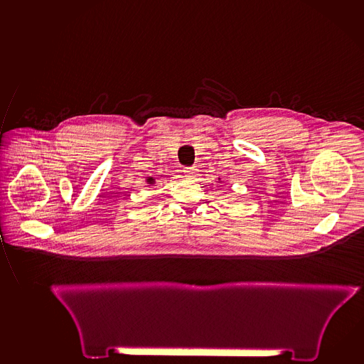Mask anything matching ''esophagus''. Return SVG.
Here are the masks:
<instances>
[{
  "instance_id": "obj_1",
  "label": "esophagus",
  "mask_w": 364,
  "mask_h": 364,
  "mask_svg": "<svg viewBox=\"0 0 364 364\" xmlns=\"http://www.w3.org/2000/svg\"><path fill=\"white\" fill-rule=\"evenodd\" d=\"M184 174L186 178H194L196 176V168H184Z\"/></svg>"
}]
</instances>
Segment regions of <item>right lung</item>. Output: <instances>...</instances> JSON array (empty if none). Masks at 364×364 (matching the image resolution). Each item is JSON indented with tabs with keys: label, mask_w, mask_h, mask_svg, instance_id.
<instances>
[{
	"label": "right lung",
	"mask_w": 364,
	"mask_h": 364,
	"mask_svg": "<svg viewBox=\"0 0 364 364\" xmlns=\"http://www.w3.org/2000/svg\"><path fill=\"white\" fill-rule=\"evenodd\" d=\"M148 181H149V184H153L154 181H155V180H154L153 178H149Z\"/></svg>",
	"instance_id": "1"
}]
</instances>
